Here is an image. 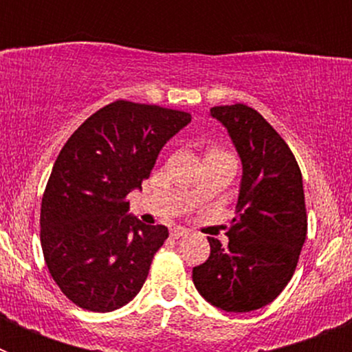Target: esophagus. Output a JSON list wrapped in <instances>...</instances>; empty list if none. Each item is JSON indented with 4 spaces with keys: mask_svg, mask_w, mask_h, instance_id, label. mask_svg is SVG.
Here are the masks:
<instances>
[{
    "mask_svg": "<svg viewBox=\"0 0 352 352\" xmlns=\"http://www.w3.org/2000/svg\"><path fill=\"white\" fill-rule=\"evenodd\" d=\"M188 234V231H186L185 227H173V229H170V236H173V238H183V236H186Z\"/></svg>",
    "mask_w": 352,
    "mask_h": 352,
    "instance_id": "1",
    "label": "esophagus"
}]
</instances>
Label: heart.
<instances>
[{"instance_id": "b5f03b06", "label": "heart", "mask_w": 352, "mask_h": 352, "mask_svg": "<svg viewBox=\"0 0 352 352\" xmlns=\"http://www.w3.org/2000/svg\"><path fill=\"white\" fill-rule=\"evenodd\" d=\"M208 155H223V157H231V155L223 153V151H220V149H211V151Z\"/></svg>"}]
</instances>
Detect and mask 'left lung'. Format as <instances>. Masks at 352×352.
Segmentation results:
<instances>
[{
  "instance_id": "left-lung-1",
  "label": "left lung",
  "mask_w": 352,
  "mask_h": 352,
  "mask_svg": "<svg viewBox=\"0 0 352 352\" xmlns=\"http://www.w3.org/2000/svg\"><path fill=\"white\" fill-rule=\"evenodd\" d=\"M241 160L236 217L229 243L208 238L211 254L192 270L199 294L226 312L272 303L291 280L307 238L303 179L276 130L245 104L211 107Z\"/></svg>"
}]
</instances>
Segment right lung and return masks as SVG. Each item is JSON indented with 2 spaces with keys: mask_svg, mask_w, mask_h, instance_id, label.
I'll list each match as a JSON object with an SVG mask.
<instances>
[{
  "mask_svg": "<svg viewBox=\"0 0 352 352\" xmlns=\"http://www.w3.org/2000/svg\"><path fill=\"white\" fill-rule=\"evenodd\" d=\"M190 121L176 109L116 100L84 121L56 158L40 241L51 276L80 309L113 312L141 291L169 231L132 217L129 194Z\"/></svg>",
  "mask_w": 352,
  "mask_h": 352,
  "instance_id": "add662e5",
  "label": "right lung"
}]
</instances>
